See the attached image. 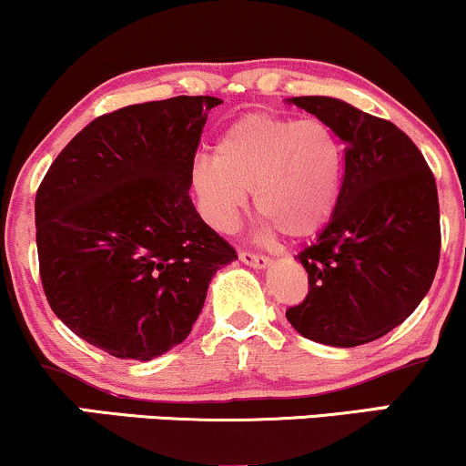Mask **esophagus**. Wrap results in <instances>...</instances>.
<instances>
[{
	"label": "esophagus",
	"instance_id": "obj_1",
	"mask_svg": "<svg viewBox=\"0 0 466 466\" xmlns=\"http://www.w3.org/2000/svg\"><path fill=\"white\" fill-rule=\"evenodd\" d=\"M238 258H240V263L254 267V269H265V267L271 265V260L267 258V256H263V254H251V251H240Z\"/></svg>",
	"mask_w": 466,
	"mask_h": 466
}]
</instances>
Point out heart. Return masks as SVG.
Wrapping results in <instances>:
<instances>
[{"instance_id": "1", "label": "heart", "mask_w": 466, "mask_h": 466, "mask_svg": "<svg viewBox=\"0 0 466 466\" xmlns=\"http://www.w3.org/2000/svg\"><path fill=\"white\" fill-rule=\"evenodd\" d=\"M192 188L201 215L218 232H232L248 208L291 240L311 238L329 226L344 186V148L318 117L240 116L215 144V157L192 164Z\"/></svg>"}]
</instances>
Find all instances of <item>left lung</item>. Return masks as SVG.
I'll return each mask as SVG.
<instances>
[{
	"label": "left lung",
	"mask_w": 466,
	"mask_h": 466,
	"mask_svg": "<svg viewBox=\"0 0 466 466\" xmlns=\"http://www.w3.org/2000/svg\"><path fill=\"white\" fill-rule=\"evenodd\" d=\"M287 103L324 120L346 147L335 215L298 254L309 296L287 309V319L319 344H368L405 322L434 282L441 258L436 179L392 122L329 96Z\"/></svg>",
	"instance_id": "8db88e82"
}]
</instances>
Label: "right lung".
Instances as JSON below:
<instances>
[{
    "instance_id": "1",
    "label": "right lung",
    "mask_w": 466,
    "mask_h": 466,
    "mask_svg": "<svg viewBox=\"0 0 466 466\" xmlns=\"http://www.w3.org/2000/svg\"><path fill=\"white\" fill-rule=\"evenodd\" d=\"M217 105L177 96L96 117L36 190L47 302L72 333L117 360L148 361L181 344L212 276L238 258L188 195Z\"/></svg>"
}]
</instances>
